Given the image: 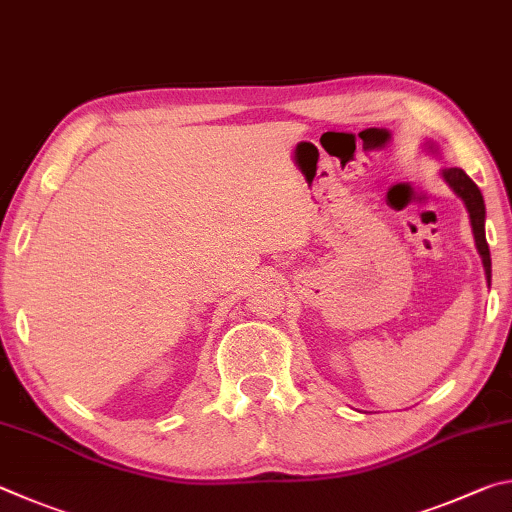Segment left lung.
<instances>
[{
	"instance_id": "1",
	"label": "left lung",
	"mask_w": 512,
	"mask_h": 512,
	"mask_svg": "<svg viewBox=\"0 0 512 512\" xmlns=\"http://www.w3.org/2000/svg\"><path fill=\"white\" fill-rule=\"evenodd\" d=\"M443 177H445V182L454 188V193L465 202V206H468L474 242H477V249H479L481 261H483V270H486V281L490 285L492 263H490V249L486 242V227H483V222H486V204H483V195L479 191V186L474 184L461 168H445Z\"/></svg>"
}]
</instances>
